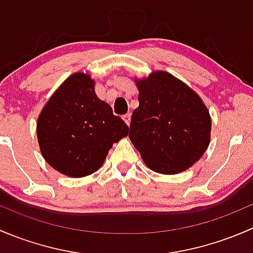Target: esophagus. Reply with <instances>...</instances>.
I'll use <instances>...</instances> for the list:
<instances>
[{
	"instance_id": "esophagus-1",
	"label": "esophagus",
	"mask_w": 253,
	"mask_h": 253,
	"mask_svg": "<svg viewBox=\"0 0 253 253\" xmlns=\"http://www.w3.org/2000/svg\"><path fill=\"white\" fill-rule=\"evenodd\" d=\"M122 119H124V121L126 122L127 126H129V124H131V114H126Z\"/></svg>"
}]
</instances>
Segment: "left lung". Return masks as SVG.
Here are the masks:
<instances>
[{
	"label": "left lung",
	"instance_id": "1",
	"mask_svg": "<svg viewBox=\"0 0 253 253\" xmlns=\"http://www.w3.org/2000/svg\"><path fill=\"white\" fill-rule=\"evenodd\" d=\"M139 106L129 139L150 170L175 175L201 159L211 142V119L201 96L165 71L134 78Z\"/></svg>",
	"mask_w": 253,
	"mask_h": 253
}]
</instances>
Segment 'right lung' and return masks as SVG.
Listing matches in <instances>:
<instances>
[{
	"instance_id": "obj_1",
	"label": "right lung",
	"mask_w": 253,
	"mask_h": 253,
	"mask_svg": "<svg viewBox=\"0 0 253 253\" xmlns=\"http://www.w3.org/2000/svg\"><path fill=\"white\" fill-rule=\"evenodd\" d=\"M127 134L128 126L96 96L95 82L84 72L73 73L56 89L37 122L42 157L70 177L100 169L112 144Z\"/></svg>"
}]
</instances>
